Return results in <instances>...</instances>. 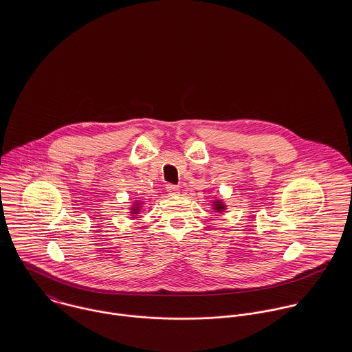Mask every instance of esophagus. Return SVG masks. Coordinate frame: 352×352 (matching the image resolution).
Segmentation results:
<instances>
[{
    "label": "esophagus",
    "mask_w": 352,
    "mask_h": 352,
    "mask_svg": "<svg viewBox=\"0 0 352 352\" xmlns=\"http://www.w3.org/2000/svg\"><path fill=\"white\" fill-rule=\"evenodd\" d=\"M165 188H166V192L169 195H179V192H180V188L177 186H175V184H166Z\"/></svg>",
    "instance_id": "esophagus-1"
}]
</instances>
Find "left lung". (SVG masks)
I'll use <instances>...</instances> for the list:
<instances>
[{
    "mask_svg": "<svg viewBox=\"0 0 352 352\" xmlns=\"http://www.w3.org/2000/svg\"><path fill=\"white\" fill-rule=\"evenodd\" d=\"M212 210L215 212H223L226 210V204L221 199H215V201H212Z\"/></svg>",
    "mask_w": 352,
    "mask_h": 352,
    "instance_id": "left-lung-1",
    "label": "left lung"
}]
</instances>
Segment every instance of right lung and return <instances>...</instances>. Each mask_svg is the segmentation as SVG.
<instances>
[{"instance_id": "obj_1", "label": "right lung", "mask_w": 352, "mask_h": 352, "mask_svg": "<svg viewBox=\"0 0 352 352\" xmlns=\"http://www.w3.org/2000/svg\"><path fill=\"white\" fill-rule=\"evenodd\" d=\"M142 204H144V203L141 201H135L131 204V207H130L131 218H138V214H140V211L142 210Z\"/></svg>"}]
</instances>
